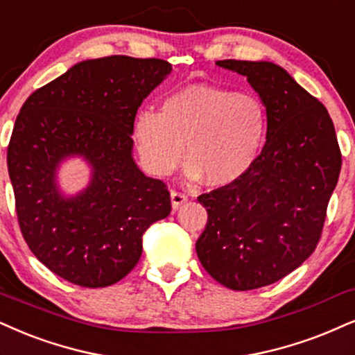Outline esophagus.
I'll return each mask as SVG.
<instances>
[{"label":"esophagus","instance_id":"34e87169","mask_svg":"<svg viewBox=\"0 0 355 355\" xmlns=\"http://www.w3.org/2000/svg\"><path fill=\"white\" fill-rule=\"evenodd\" d=\"M186 200H187V196L181 194V192H176V191L171 192V205H173L174 211H176V209H179V207H181V205L184 204Z\"/></svg>","mask_w":355,"mask_h":355}]
</instances>
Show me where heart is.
<instances>
[{"instance_id":"heart-1","label":"heart","mask_w":355,"mask_h":355,"mask_svg":"<svg viewBox=\"0 0 355 355\" xmlns=\"http://www.w3.org/2000/svg\"><path fill=\"white\" fill-rule=\"evenodd\" d=\"M266 130L268 115L257 97L200 84L169 94L159 112L139 110L133 139L153 174H169L182 161L186 144L187 176L225 187L257 163Z\"/></svg>"}]
</instances>
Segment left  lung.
<instances>
[{"label":"left lung","instance_id":"left-lung-1","mask_svg":"<svg viewBox=\"0 0 355 355\" xmlns=\"http://www.w3.org/2000/svg\"><path fill=\"white\" fill-rule=\"evenodd\" d=\"M217 65L247 77L268 130L242 179L198 198L207 225L196 252L214 279L247 291L284 278L314 252L343 159L326 107L283 67L268 60Z\"/></svg>","mask_w":355,"mask_h":355}]
</instances>
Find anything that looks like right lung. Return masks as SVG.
Wrapping results in <instances>:
<instances>
[{
	"label": "right lung",
	"instance_id": "add662e5",
	"mask_svg": "<svg viewBox=\"0 0 355 355\" xmlns=\"http://www.w3.org/2000/svg\"><path fill=\"white\" fill-rule=\"evenodd\" d=\"M171 71L161 59H87L21 108L8 146L17 220L57 277L85 288L120 282L141 257L144 232L169 216V192L138 168L131 135L139 105ZM73 157L91 176L67 195L58 169Z\"/></svg>",
	"mask_w": 355,
	"mask_h": 355
}]
</instances>
